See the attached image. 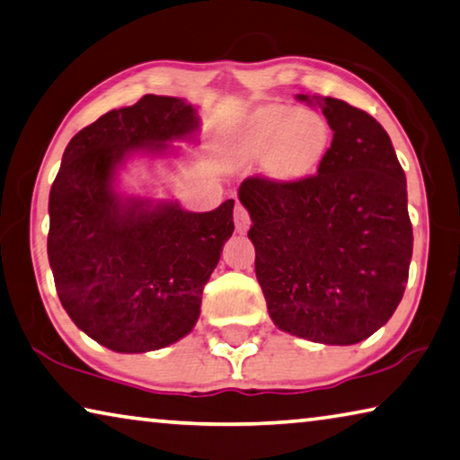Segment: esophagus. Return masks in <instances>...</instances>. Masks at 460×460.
Instances as JSON below:
<instances>
[{
  "label": "esophagus",
  "mask_w": 460,
  "mask_h": 460,
  "mask_svg": "<svg viewBox=\"0 0 460 460\" xmlns=\"http://www.w3.org/2000/svg\"><path fill=\"white\" fill-rule=\"evenodd\" d=\"M250 225H252V218H250V213H247V208L243 207V204H237L235 207V231L245 233L247 229H250Z\"/></svg>",
  "instance_id": "esophagus-1"
}]
</instances>
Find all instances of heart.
Returning a JSON list of instances; mask_svg holds the SVG:
<instances>
[{
  "instance_id": "1",
  "label": "heart",
  "mask_w": 460,
  "mask_h": 460,
  "mask_svg": "<svg viewBox=\"0 0 460 460\" xmlns=\"http://www.w3.org/2000/svg\"><path fill=\"white\" fill-rule=\"evenodd\" d=\"M330 128L322 114L270 106L247 120L242 145L247 155L268 152V172L276 178H298L322 159Z\"/></svg>"
}]
</instances>
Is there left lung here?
Returning <instances> with one entry per match:
<instances>
[{"label": "left lung", "instance_id": "obj_1", "mask_svg": "<svg viewBox=\"0 0 460 460\" xmlns=\"http://www.w3.org/2000/svg\"><path fill=\"white\" fill-rule=\"evenodd\" d=\"M307 100V96H298ZM333 130L313 176H252L239 200L252 217L256 276L279 330L349 346L389 322L413 250L403 167L373 116L313 96Z\"/></svg>", "mask_w": 460, "mask_h": 460}]
</instances>
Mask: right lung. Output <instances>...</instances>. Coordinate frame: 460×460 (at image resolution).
<instances>
[{
	"label": "right lung",
	"mask_w": 460,
	"mask_h": 460,
	"mask_svg": "<svg viewBox=\"0 0 460 460\" xmlns=\"http://www.w3.org/2000/svg\"><path fill=\"white\" fill-rule=\"evenodd\" d=\"M199 125L184 100L147 93L79 130L50 186L47 252L57 295L71 322L114 352H151L192 332L204 284L235 229L233 200L188 213L114 188L127 157L164 155Z\"/></svg>",
	"instance_id": "1"
}]
</instances>
